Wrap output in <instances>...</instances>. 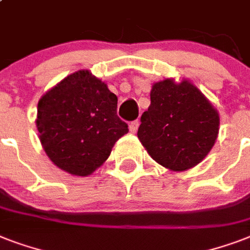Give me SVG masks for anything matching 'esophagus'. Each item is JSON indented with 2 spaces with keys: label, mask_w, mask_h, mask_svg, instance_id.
<instances>
[{
  "label": "esophagus",
  "mask_w": 250,
  "mask_h": 250,
  "mask_svg": "<svg viewBox=\"0 0 250 250\" xmlns=\"http://www.w3.org/2000/svg\"><path fill=\"white\" fill-rule=\"evenodd\" d=\"M139 125H140V122L139 121H133L129 123L128 128H129V132L131 133H136L137 128H139Z\"/></svg>",
  "instance_id": "obj_1"
}]
</instances>
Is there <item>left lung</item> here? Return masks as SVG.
<instances>
[{"label":"left lung","mask_w":250,"mask_h":250,"mask_svg":"<svg viewBox=\"0 0 250 250\" xmlns=\"http://www.w3.org/2000/svg\"><path fill=\"white\" fill-rule=\"evenodd\" d=\"M219 114L189 80L165 79L150 90L137 137L153 160L171 171L189 170L211 150Z\"/></svg>","instance_id":"obj_1"}]
</instances>
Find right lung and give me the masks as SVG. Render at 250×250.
I'll list each match as a JSON object with an SVG mask.
<instances>
[{
  "label": "right lung",
  "instance_id": "obj_1",
  "mask_svg": "<svg viewBox=\"0 0 250 250\" xmlns=\"http://www.w3.org/2000/svg\"><path fill=\"white\" fill-rule=\"evenodd\" d=\"M118 97L88 70L49 89L37 105L36 125L46 156L61 170L88 176L128 132L117 115Z\"/></svg>",
  "mask_w": 250,
  "mask_h": 250
}]
</instances>
